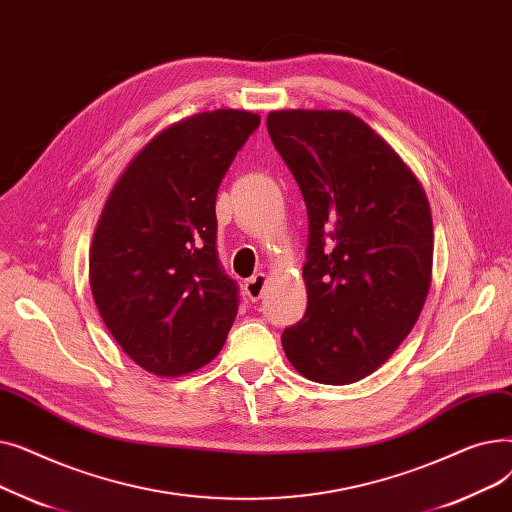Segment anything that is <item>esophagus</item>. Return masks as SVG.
Wrapping results in <instances>:
<instances>
[{
	"instance_id": "esophagus-1",
	"label": "esophagus",
	"mask_w": 512,
	"mask_h": 512,
	"mask_svg": "<svg viewBox=\"0 0 512 512\" xmlns=\"http://www.w3.org/2000/svg\"><path fill=\"white\" fill-rule=\"evenodd\" d=\"M265 284H267V276H265V274H257V276H253L251 280H247V284H245L247 297H249L251 301L261 299V294H263V290H265Z\"/></svg>"
}]
</instances>
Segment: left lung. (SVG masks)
<instances>
[{
	"mask_svg": "<svg viewBox=\"0 0 512 512\" xmlns=\"http://www.w3.org/2000/svg\"><path fill=\"white\" fill-rule=\"evenodd\" d=\"M267 130L309 215L307 313L282 332L317 384H353L409 336L432 284V209L419 178L351 112L280 110Z\"/></svg>",
	"mask_w": 512,
	"mask_h": 512,
	"instance_id": "8db88e82",
	"label": "left lung"
}]
</instances>
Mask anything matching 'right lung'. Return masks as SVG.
Returning <instances> with one entry per match:
<instances>
[{
	"label": "right lung",
	"mask_w": 512,
	"mask_h": 512,
	"mask_svg": "<svg viewBox=\"0 0 512 512\" xmlns=\"http://www.w3.org/2000/svg\"><path fill=\"white\" fill-rule=\"evenodd\" d=\"M261 118L215 110L153 137L118 178L89 251L93 301L122 351L178 378L222 351L238 288L215 251V197Z\"/></svg>",
	"instance_id": "1"
}]
</instances>
